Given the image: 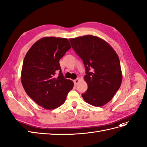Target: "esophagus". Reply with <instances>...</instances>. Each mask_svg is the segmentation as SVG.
<instances>
[{"mask_svg":"<svg viewBox=\"0 0 147 147\" xmlns=\"http://www.w3.org/2000/svg\"><path fill=\"white\" fill-rule=\"evenodd\" d=\"M79 81H80V79H76V80H74V85L75 86H77V84H78V83L79 82Z\"/></svg>","mask_w":147,"mask_h":147,"instance_id":"1","label":"esophagus"}]
</instances>
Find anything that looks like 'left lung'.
Masks as SVG:
<instances>
[{"label": "left lung", "mask_w": 147, "mask_h": 147, "mask_svg": "<svg viewBox=\"0 0 147 147\" xmlns=\"http://www.w3.org/2000/svg\"><path fill=\"white\" fill-rule=\"evenodd\" d=\"M71 46L82 59L86 71L84 78L87 91L85 102L96 107L104 106L118 91L122 81L119 58L106 41L93 35L70 38Z\"/></svg>", "instance_id": "8db88e82"}]
</instances>
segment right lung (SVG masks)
Masks as SVG:
<instances>
[{
    "label": "right lung",
    "instance_id": "add662e5",
    "mask_svg": "<svg viewBox=\"0 0 147 147\" xmlns=\"http://www.w3.org/2000/svg\"><path fill=\"white\" fill-rule=\"evenodd\" d=\"M71 47L67 38L43 37L32 45L25 56L22 86L28 96L45 109L61 106L73 88V82L64 78L59 63Z\"/></svg>",
    "mask_w": 147,
    "mask_h": 147
}]
</instances>
